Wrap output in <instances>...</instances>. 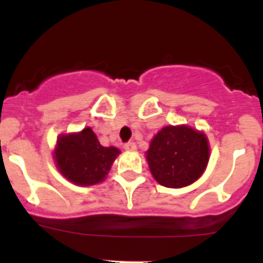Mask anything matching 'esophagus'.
I'll list each match as a JSON object with an SVG mask.
<instances>
[{
    "label": "esophagus",
    "mask_w": 263,
    "mask_h": 263,
    "mask_svg": "<svg viewBox=\"0 0 263 263\" xmlns=\"http://www.w3.org/2000/svg\"><path fill=\"white\" fill-rule=\"evenodd\" d=\"M125 150H126V152H136L137 150V146H136V143L134 142H127V143H125Z\"/></svg>",
    "instance_id": "obj_1"
}]
</instances>
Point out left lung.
<instances>
[{
    "label": "left lung",
    "mask_w": 263,
    "mask_h": 263,
    "mask_svg": "<svg viewBox=\"0 0 263 263\" xmlns=\"http://www.w3.org/2000/svg\"><path fill=\"white\" fill-rule=\"evenodd\" d=\"M146 159L150 173L160 185L187 187L205 171L210 142L200 130L187 125H170L153 137Z\"/></svg>",
    "instance_id": "8db88e82"
}]
</instances>
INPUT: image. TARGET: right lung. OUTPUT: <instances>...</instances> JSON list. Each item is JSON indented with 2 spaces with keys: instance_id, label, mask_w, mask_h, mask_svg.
<instances>
[{
  "instance_id": "right-lung-1",
  "label": "right lung",
  "mask_w": 263,
  "mask_h": 263,
  "mask_svg": "<svg viewBox=\"0 0 263 263\" xmlns=\"http://www.w3.org/2000/svg\"><path fill=\"white\" fill-rule=\"evenodd\" d=\"M115 146L100 145L90 127L78 133L60 134L53 150L59 173L76 185H95L104 182L120 154Z\"/></svg>"
}]
</instances>
